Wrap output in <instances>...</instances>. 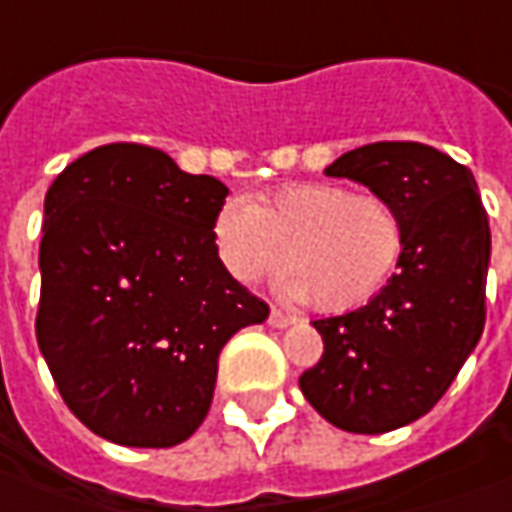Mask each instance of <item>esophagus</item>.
<instances>
[{"mask_svg": "<svg viewBox=\"0 0 512 512\" xmlns=\"http://www.w3.org/2000/svg\"><path fill=\"white\" fill-rule=\"evenodd\" d=\"M291 323H297V317H294V314H286V311H280V309L269 311V326L286 328L291 326Z\"/></svg>", "mask_w": 512, "mask_h": 512, "instance_id": "esophagus-1", "label": "esophagus"}]
</instances>
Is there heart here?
Segmentation results:
<instances>
[{"mask_svg": "<svg viewBox=\"0 0 512 512\" xmlns=\"http://www.w3.org/2000/svg\"><path fill=\"white\" fill-rule=\"evenodd\" d=\"M223 269L260 283L291 266L286 294L323 311L368 303L397 274L408 226L397 203L343 184L277 186L249 203H226L212 226Z\"/></svg>", "mask_w": 512, "mask_h": 512, "instance_id": "b5f03b06", "label": "heart"}]
</instances>
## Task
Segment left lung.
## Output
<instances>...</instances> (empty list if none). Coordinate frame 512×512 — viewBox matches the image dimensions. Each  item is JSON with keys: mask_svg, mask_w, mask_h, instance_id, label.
<instances>
[{"mask_svg": "<svg viewBox=\"0 0 512 512\" xmlns=\"http://www.w3.org/2000/svg\"><path fill=\"white\" fill-rule=\"evenodd\" d=\"M326 175L397 203L408 246L399 272L362 309L314 320L323 357L303 371L300 391L340 431H397L442 399L482 337L487 212L473 172L416 141L357 147Z\"/></svg>", "mask_w": 512, "mask_h": 512, "instance_id": "1", "label": "left lung"}]
</instances>
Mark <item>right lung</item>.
<instances>
[{
	"label": "right lung",
	"mask_w": 512,
	"mask_h": 512,
	"mask_svg": "<svg viewBox=\"0 0 512 512\" xmlns=\"http://www.w3.org/2000/svg\"><path fill=\"white\" fill-rule=\"evenodd\" d=\"M229 189L164 150L104 144L45 195L36 340L64 405L127 448H172L209 414L218 357L269 306L223 269Z\"/></svg>",
	"instance_id": "1"
}]
</instances>
